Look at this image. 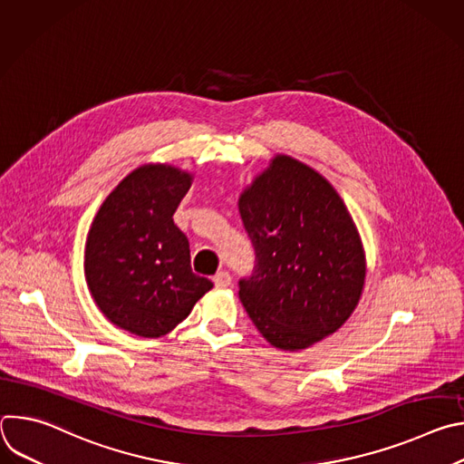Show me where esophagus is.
I'll use <instances>...</instances> for the list:
<instances>
[{"instance_id": "34e87169", "label": "esophagus", "mask_w": 464, "mask_h": 464, "mask_svg": "<svg viewBox=\"0 0 464 464\" xmlns=\"http://www.w3.org/2000/svg\"><path fill=\"white\" fill-rule=\"evenodd\" d=\"M213 283H215V286H218V288H226V286H229L231 285V276H229V272H218L215 277H213Z\"/></svg>"}]
</instances>
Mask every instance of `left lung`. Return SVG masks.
<instances>
[{
	"instance_id": "left-lung-1",
	"label": "left lung",
	"mask_w": 464,
	"mask_h": 464,
	"mask_svg": "<svg viewBox=\"0 0 464 464\" xmlns=\"http://www.w3.org/2000/svg\"><path fill=\"white\" fill-rule=\"evenodd\" d=\"M238 211L255 249L238 297L258 333L283 351L336 333L360 301L365 255L334 187L277 156L242 192Z\"/></svg>"
}]
</instances>
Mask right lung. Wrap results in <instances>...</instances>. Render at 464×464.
<instances>
[{
    "instance_id": "right-lung-1",
    "label": "right lung",
    "mask_w": 464,
    "mask_h": 464,
    "mask_svg": "<svg viewBox=\"0 0 464 464\" xmlns=\"http://www.w3.org/2000/svg\"><path fill=\"white\" fill-rule=\"evenodd\" d=\"M190 176L169 165L130 172L101 206L84 274L101 312L141 338H160L213 288L192 274L188 238L174 224Z\"/></svg>"
}]
</instances>
